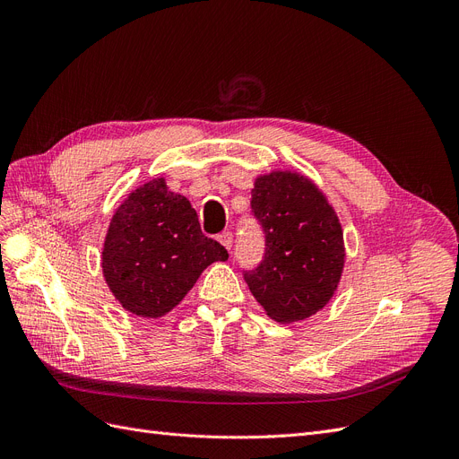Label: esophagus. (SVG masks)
Returning <instances> with one entry per match:
<instances>
[{"mask_svg": "<svg viewBox=\"0 0 459 459\" xmlns=\"http://www.w3.org/2000/svg\"><path fill=\"white\" fill-rule=\"evenodd\" d=\"M217 239H220V244L225 247V249H230L232 247V242H234V236L230 230H225L221 232L220 236H217Z\"/></svg>", "mask_w": 459, "mask_h": 459, "instance_id": "34e87169", "label": "esophagus"}]
</instances>
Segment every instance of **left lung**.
Masks as SVG:
<instances>
[{
    "label": "left lung",
    "instance_id": "1",
    "mask_svg": "<svg viewBox=\"0 0 459 459\" xmlns=\"http://www.w3.org/2000/svg\"><path fill=\"white\" fill-rule=\"evenodd\" d=\"M251 212L266 247L244 279L266 315L281 324L316 315L333 298L344 268L339 217L318 186L290 171L258 177Z\"/></svg>",
    "mask_w": 459,
    "mask_h": 459
}]
</instances>
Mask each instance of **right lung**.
Returning a JSON list of instances; mask_svg holds the SVG:
<instances>
[{"mask_svg":"<svg viewBox=\"0 0 459 459\" xmlns=\"http://www.w3.org/2000/svg\"><path fill=\"white\" fill-rule=\"evenodd\" d=\"M227 249L203 234L195 208L154 178L132 191L111 217L102 272L113 296L141 318L175 308Z\"/></svg>","mask_w":459,"mask_h":459,"instance_id":"add662e5","label":"right lung"}]
</instances>
